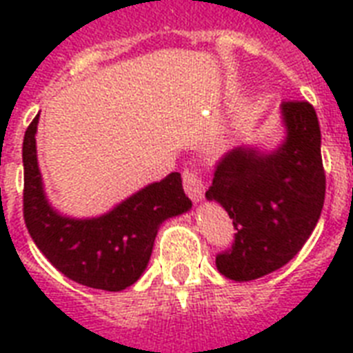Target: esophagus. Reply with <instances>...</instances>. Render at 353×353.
Masks as SVG:
<instances>
[{
	"mask_svg": "<svg viewBox=\"0 0 353 353\" xmlns=\"http://www.w3.org/2000/svg\"><path fill=\"white\" fill-rule=\"evenodd\" d=\"M183 187H185V192L192 201H201L205 196V183L203 179L198 176V172L185 170L183 172Z\"/></svg>",
	"mask_w": 353,
	"mask_h": 353,
	"instance_id": "1",
	"label": "esophagus"
}]
</instances>
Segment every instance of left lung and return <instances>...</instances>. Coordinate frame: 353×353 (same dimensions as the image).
I'll use <instances>...</instances> for the list:
<instances>
[{"label": "left lung", "mask_w": 353, "mask_h": 353, "mask_svg": "<svg viewBox=\"0 0 353 353\" xmlns=\"http://www.w3.org/2000/svg\"><path fill=\"white\" fill-rule=\"evenodd\" d=\"M285 137L273 152L231 150L216 166L207 190L232 218L234 243L216 268L236 282L273 273L301 251L317 225L326 194L321 128L306 101L280 106Z\"/></svg>", "instance_id": "left-lung-1"}]
</instances>
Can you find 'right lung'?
Listing matches in <instances>:
<instances>
[{
    "label": "right lung",
    "instance_id": "obj_1",
    "mask_svg": "<svg viewBox=\"0 0 353 353\" xmlns=\"http://www.w3.org/2000/svg\"><path fill=\"white\" fill-rule=\"evenodd\" d=\"M38 119L23 137V218L30 238L68 279L93 290H126L148 265L161 223L192 207L181 174L172 172L99 218L62 216L43 192L36 157Z\"/></svg>",
    "mask_w": 353,
    "mask_h": 353
}]
</instances>
